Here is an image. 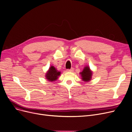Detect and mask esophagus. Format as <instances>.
<instances>
[{"instance_id": "obj_1", "label": "esophagus", "mask_w": 132, "mask_h": 132, "mask_svg": "<svg viewBox=\"0 0 132 132\" xmlns=\"http://www.w3.org/2000/svg\"><path fill=\"white\" fill-rule=\"evenodd\" d=\"M66 71H67V72H73V71H74V68H72L71 69H68V70H67Z\"/></svg>"}]
</instances>
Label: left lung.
I'll return each mask as SVG.
<instances>
[{"mask_svg": "<svg viewBox=\"0 0 132 132\" xmlns=\"http://www.w3.org/2000/svg\"><path fill=\"white\" fill-rule=\"evenodd\" d=\"M81 74L82 79L84 80V81H89L90 80L92 76V72L90 70V68L88 66L85 67L83 71L80 73Z\"/></svg>", "mask_w": 132, "mask_h": 132, "instance_id": "left-lung-1", "label": "left lung"}]
</instances>
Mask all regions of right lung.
<instances>
[{
    "label": "right lung",
    "instance_id": "obj_1",
    "mask_svg": "<svg viewBox=\"0 0 132 132\" xmlns=\"http://www.w3.org/2000/svg\"><path fill=\"white\" fill-rule=\"evenodd\" d=\"M60 75V72L57 71L53 66H51L48 72L46 74V78L50 81H54L56 80L59 76Z\"/></svg>",
    "mask_w": 132,
    "mask_h": 132
}]
</instances>
